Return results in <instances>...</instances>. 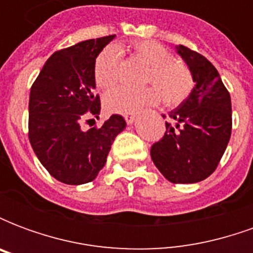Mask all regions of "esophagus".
<instances>
[{"label": "esophagus", "instance_id": "1", "mask_svg": "<svg viewBox=\"0 0 253 253\" xmlns=\"http://www.w3.org/2000/svg\"><path fill=\"white\" fill-rule=\"evenodd\" d=\"M125 119H126L127 125H132V123L135 122V116L130 115V114H127V115H125Z\"/></svg>", "mask_w": 253, "mask_h": 253}]
</instances>
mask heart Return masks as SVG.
<instances>
[{"mask_svg": "<svg viewBox=\"0 0 253 253\" xmlns=\"http://www.w3.org/2000/svg\"><path fill=\"white\" fill-rule=\"evenodd\" d=\"M128 51L146 69L142 74L143 86L138 90L116 88L105 94V107L116 114H132L145 105L156 104L160 99L168 107L181 104L195 86L194 76L186 63L176 61L173 54L163 44L152 41L134 42ZM119 77V54L107 47L93 63L94 84L100 89L115 86Z\"/></svg>", "mask_w": 253, "mask_h": 253, "instance_id": "obj_1", "label": "heart"}]
</instances>
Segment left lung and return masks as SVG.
<instances>
[{
    "label": "left lung",
    "instance_id": "8db88e82",
    "mask_svg": "<svg viewBox=\"0 0 253 253\" xmlns=\"http://www.w3.org/2000/svg\"><path fill=\"white\" fill-rule=\"evenodd\" d=\"M177 52L196 85L190 97L169 114L164 137L152 145L150 156L165 179L190 184L205 180L217 169L232 134V101L207 58L183 44L177 46Z\"/></svg>",
    "mask_w": 253,
    "mask_h": 253
}]
</instances>
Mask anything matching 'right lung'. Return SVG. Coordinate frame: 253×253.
<instances>
[{
  "label": "right lung",
  "instance_id": "add662e5",
  "mask_svg": "<svg viewBox=\"0 0 253 253\" xmlns=\"http://www.w3.org/2000/svg\"><path fill=\"white\" fill-rule=\"evenodd\" d=\"M115 35L80 42L47 59L31 86L28 138L42 165L65 184H85L103 169L115 137L126 127L112 115L84 131V122L99 118L93 63Z\"/></svg>",
  "mask_w": 253,
  "mask_h": 253
}]
</instances>
